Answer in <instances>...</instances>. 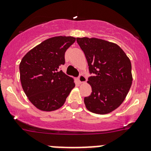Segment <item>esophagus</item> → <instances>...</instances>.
<instances>
[{"mask_svg":"<svg viewBox=\"0 0 151 151\" xmlns=\"http://www.w3.org/2000/svg\"><path fill=\"white\" fill-rule=\"evenodd\" d=\"M78 81L81 83H83L86 82V78L85 76L83 75V74H80V76H79L78 77Z\"/></svg>","mask_w":151,"mask_h":151,"instance_id":"obj_1","label":"esophagus"}]
</instances>
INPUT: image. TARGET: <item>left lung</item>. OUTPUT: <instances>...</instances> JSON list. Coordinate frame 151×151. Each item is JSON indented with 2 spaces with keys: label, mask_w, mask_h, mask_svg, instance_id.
<instances>
[{
  "label": "left lung",
  "mask_w": 151,
  "mask_h": 151,
  "mask_svg": "<svg viewBox=\"0 0 151 151\" xmlns=\"http://www.w3.org/2000/svg\"><path fill=\"white\" fill-rule=\"evenodd\" d=\"M90 74L92 93L84 98L86 108L98 114L112 112L123 103L132 82L130 59L117 44L99 38L77 37Z\"/></svg>",
  "instance_id": "8db88e82"
}]
</instances>
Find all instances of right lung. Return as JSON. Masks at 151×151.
Instances as JSON below:
<instances>
[{
    "label": "right lung",
    "mask_w": 151,
    "mask_h": 151,
    "mask_svg": "<svg viewBox=\"0 0 151 151\" xmlns=\"http://www.w3.org/2000/svg\"><path fill=\"white\" fill-rule=\"evenodd\" d=\"M74 37L57 36L44 40L27 52L19 64L22 86L29 101L39 110L52 111L65 104L75 86L74 79L59 68Z\"/></svg>",
    "instance_id": "1"
}]
</instances>
